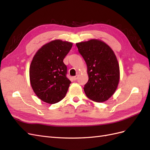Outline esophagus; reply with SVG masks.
<instances>
[{
    "label": "esophagus",
    "instance_id": "obj_1",
    "mask_svg": "<svg viewBox=\"0 0 150 150\" xmlns=\"http://www.w3.org/2000/svg\"><path fill=\"white\" fill-rule=\"evenodd\" d=\"M77 75H75V76H73V79H74V80H77Z\"/></svg>",
    "mask_w": 150,
    "mask_h": 150
}]
</instances>
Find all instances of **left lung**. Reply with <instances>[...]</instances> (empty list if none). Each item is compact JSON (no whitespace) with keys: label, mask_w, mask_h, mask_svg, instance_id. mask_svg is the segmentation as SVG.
<instances>
[{"label":"left lung","mask_w":150,"mask_h":150,"mask_svg":"<svg viewBox=\"0 0 150 150\" xmlns=\"http://www.w3.org/2000/svg\"><path fill=\"white\" fill-rule=\"evenodd\" d=\"M76 45L87 66L88 80L83 88L87 97L97 102L108 100L116 90L120 78L114 51L98 40L78 42Z\"/></svg>","instance_id":"1"}]
</instances>
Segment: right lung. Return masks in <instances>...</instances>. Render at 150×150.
I'll return each instance as SVG.
<instances>
[{
	"label": "right lung",
	"mask_w": 150,
	"mask_h": 150,
	"mask_svg": "<svg viewBox=\"0 0 150 150\" xmlns=\"http://www.w3.org/2000/svg\"><path fill=\"white\" fill-rule=\"evenodd\" d=\"M71 47L70 42L54 40L42 46L33 58L30 82L38 97L46 103H57L66 96L71 81L63 59Z\"/></svg>",
	"instance_id": "right-lung-1"
}]
</instances>
